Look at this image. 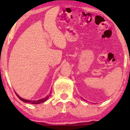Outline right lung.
Returning <instances> with one entry per match:
<instances>
[{"label": "right lung", "mask_w": 130, "mask_h": 130, "mask_svg": "<svg viewBox=\"0 0 130 130\" xmlns=\"http://www.w3.org/2000/svg\"><path fill=\"white\" fill-rule=\"evenodd\" d=\"M16 95H17V96L19 98V99L22 101H23V102H29L32 104H41V103H43V102H45V101H47V99H48V97L50 96V95H47L45 98H42L41 99H39V100H37V101H29V100H26V99H24L22 98H21L19 95H18L17 93H16Z\"/></svg>", "instance_id": "right-lung-1"}]
</instances>
